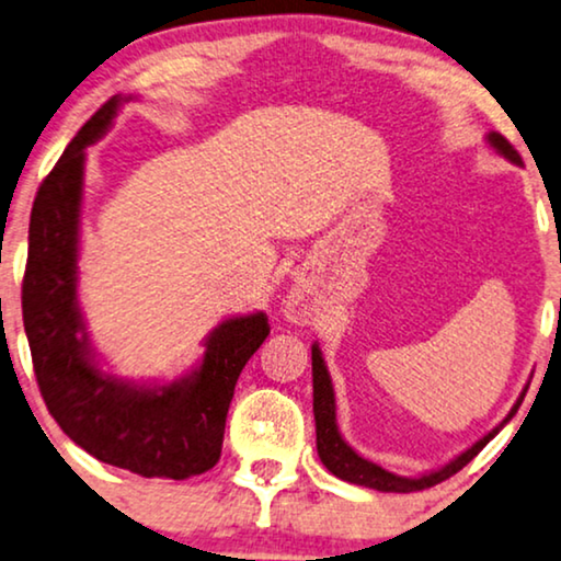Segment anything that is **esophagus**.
Returning <instances> with one entry per match:
<instances>
[{"mask_svg": "<svg viewBox=\"0 0 561 561\" xmlns=\"http://www.w3.org/2000/svg\"><path fill=\"white\" fill-rule=\"evenodd\" d=\"M302 316H305V302H302V295H297L293 300V318L302 320Z\"/></svg>", "mask_w": 561, "mask_h": 561, "instance_id": "esophagus-1", "label": "esophagus"}]
</instances>
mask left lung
I'll return each instance as SVG.
<instances>
[{
    "mask_svg": "<svg viewBox=\"0 0 561 561\" xmlns=\"http://www.w3.org/2000/svg\"><path fill=\"white\" fill-rule=\"evenodd\" d=\"M488 140H490V146L495 148L497 153H503L507 161L520 163V156L511 146V140L500 136V133H490ZM526 390H528V387H526ZM526 390L518 398V402H515L511 413H507L505 421L500 423L497 428H492L488 436L480 438V442H477L472 449L459 454L457 459H451L449 465L436 469V472H428V474H421V477H400V474L387 472V469L375 465V461L362 459L346 442H343L341 433H339V425H335V398H333L331 375H328L323 356H320V348L312 346V413H316L318 457L325 465L328 472H333L335 477H341V480H346V482L362 484V488H371V490H379V492H415V490L433 488V484L449 480L451 474H457L459 469H465L469 461H472L477 454H480L484 446H488L492 438L497 436V431L503 428V425L515 415V410L520 408V402H524V398H526Z\"/></svg>",
    "mask_w": 561,
    "mask_h": 561,
    "instance_id": "obj_1",
    "label": "left lung"
}]
</instances>
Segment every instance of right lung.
Instances as JSON below:
<instances>
[{
  "label": "right lung",
  "instance_id": "obj_1",
  "mask_svg": "<svg viewBox=\"0 0 561 561\" xmlns=\"http://www.w3.org/2000/svg\"><path fill=\"white\" fill-rule=\"evenodd\" d=\"M117 107L112 96L87 119L35 194L22 323L48 413L73 444L133 474L186 480L218 465L236 382L268 335V320L264 312L222 320L207 335L203 364L171 385L138 387L96 367L77 302L79 210L84 148L110 128Z\"/></svg>",
  "mask_w": 561,
  "mask_h": 561
}]
</instances>
